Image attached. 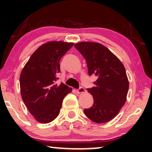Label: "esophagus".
<instances>
[{"label":"esophagus","instance_id":"esophagus-1","mask_svg":"<svg viewBox=\"0 0 152 152\" xmlns=\"http://www.w3.org/2000/svg\"><path fill=\"white\" fill-rule=\"evenodd\" d=\"M85 91H85L84 87H82V86H80L78 89H77V93H84Z\"/></svg>","mask_w":152,"mask_h":152}]
</instances>
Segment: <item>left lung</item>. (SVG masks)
I'll return each mask as SVG.
<instances>
[{
    "label": "left lung",
    "instance_id": "left-lung-1",
    "mask_svg": "<svg viewBox=\"0 0 152 152\" xmlns=\"http://www.w3.org/2000/svg\"><path fill=\"white\" fill-rule=\"evenodd\" d=\"M86 61L88 75H95V86L88 88L94 103L84 114L96 123L113 119L126 100L129 81L124 66L107 48L98 43L80 42L74 45Z\"/></svg>",
    "mask_w": 152,
    "mask_h": 152
}]
</instances>
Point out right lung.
Masks as SVG:
<instances>
[{
	"mask_svg": "<svg viewBox=\"0 0 152 152\" xmlns=\"http://www.w3.org/2000/svg\"><path fill=\"white\" fill-rule=\"evenodd\" d=\"M74 43L50 41L32 54L20 75V93L25 104L37 121L49 123L59 115L63 99L72 88L57 84L59 60Z\"/></svg>",
	"mask_w": 152,
	"mask_h": 152,
	"instance_id": "add662e5",
	"label": "right lung"
}]
</instances>
